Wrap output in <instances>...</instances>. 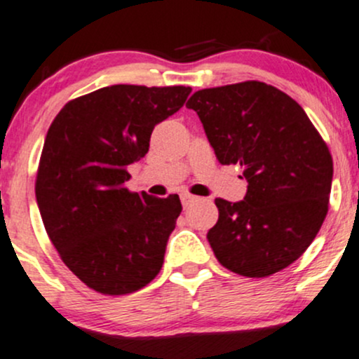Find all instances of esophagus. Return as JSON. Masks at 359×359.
I'll return each mask as SVG.
<instances>
[{
    "label": "esophagus",
    "mask_w": 359,
    "mask_h": 359,
    "mask_svg": "<svg viewBox=\"0 0 359 359\" xmlns=\"http://www.w3.org/2000/svg\"><path fill=\"white\" fill-rule=\"evenodd\" d=\"M195 201H198V196H193V195L181 196V203H183V207H190V205L195 203Z\"/></svg>",
    "instance_id": "1"
}]
</instances>
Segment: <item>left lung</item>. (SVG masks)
<instances>
[{"label":"left lung","mask_w":359,"mask_h":359,"mask_svg":"<svg viewBox=\"0 0 359 359\" xmlns=\"http://www.w3.org/2000/svg\"><path fill=\"white\" fill-rule=\"evenodd\" d=\"M220 164H241L244 200L217 198L219 220L207 239L219 263L264 278L304 255L329 210L332 156L304 108L287 93L244 81L193 93Z\"/></svg>","instance_id":"obj_1"}]
</instances>
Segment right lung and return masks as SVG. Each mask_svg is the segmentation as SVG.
Returning a JSON list of instances; mask_svg holds the SVG:
<instances>
[{
    "instance_id": "obj_1",
    "label": "right lung",
    "mask_w": 359,
    "mask_h": 359,
    "mask_svg": "<svg viewBox=\"0 0 359 359\" xmlns=\"http://www.w3.org/2000/svg\"><path fill=\"white\" fill-rule=\"evenodd\" d=\"M190 93L114 84L71 100L50 123L35 181L39 210L60 259L95 292L127 295L163 268L180 196L128 191L127 168Z\"/></svg>"
}]
</instances>
